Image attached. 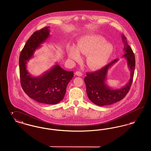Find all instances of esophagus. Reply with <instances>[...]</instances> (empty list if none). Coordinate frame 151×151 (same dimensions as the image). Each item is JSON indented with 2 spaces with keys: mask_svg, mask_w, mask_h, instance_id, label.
Masks as SVG:
<instances>
[{
  "mask_svg": "<svg viewBox=\"0 0 151 151\" xmlns=\"http://www.w3.org/2000/svg\"><path fill=\"white\" fill-rule=\"evenodd\" d=\"M75 75L78 76H81L83 75V73H82V72H80V71H76L75 72Z\"/></svg>",
  "mask_w": 151,
  "mask_h": 151,
  "instance_id": "34e87169",
  "label": "esophagus"
}]
</instances>
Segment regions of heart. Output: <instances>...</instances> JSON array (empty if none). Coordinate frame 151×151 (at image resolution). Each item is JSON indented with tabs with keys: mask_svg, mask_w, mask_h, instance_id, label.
Here are the masks:
<instances>
[{
	"mask_svg": "<svg viewBox=\"0 0 151 151\" xmlns=\"http://www.w3.org/2000/svg\"><path fill=\"white\" fill-rule=\"evenodd\" d=\"M114 50L113 45L100 36H86L81 38L77 43V48L71 46L67 49L68 57L73 60L80 58V52L88 55L86 65L92 70L102 67L108 62Z\"/></svg>",
	"mask_w": 151,
	"mask_h": 151,
	"instance_id": "1",
	"label": "heart"
}]
</instances>
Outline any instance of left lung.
Instances as JSON below:
<instances>
[{"mask_svg": "<svg viewBox=\"0 0 151 151\" xmlns=\"http://www.w3.org/2000/svg\"><path fill=\"white\" fill-rule=\"evenodd\" d=\"M122 38L124 44L123 51L125 52L123 57L127 59V66L131 71L130 79L126 85L120 89L110 88L106 84L108 70L117 62L118 59H115L98 71L86 73L84 78L86 93L89 99L97 105H109L121 100L129 92L131 86L135 68V58L123 34Z\"/></svg>", "mask_w": 151, "mask_h": 151, "instance_id": "1", "label": "left lung"}]
</instances>
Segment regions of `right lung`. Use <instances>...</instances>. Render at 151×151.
Segmentation results:
<instances>
[{
	"label": "right lung",
	"instance_id": "1",
	"mask_svg": "<svg viewBox=\"0 0 151 151\" xmlns=\"http://www.w3.org/2000/svg\"><path fill=\"white\" fill-rule=\"evenodd\" d=\"M49 28L46 27L30 37L20 55L19 70L21 85L25 93L38 102L54 105L63 99L73 72L65 71L58 64L37 77L32 76L27 70V63L35 51L50 36Z\"/></svg>",
	"mask_w": 151,
	"mask_h": 151
}]
</instances>
